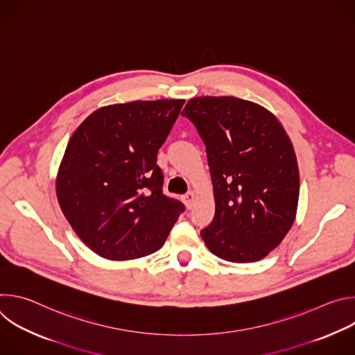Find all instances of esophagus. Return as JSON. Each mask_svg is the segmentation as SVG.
Instances as JSON below:
<instances>
[{
    "label": "esophagus",
    "mask_w": 355,
    "mask_h": 355,
    "mask_svg": "<svg viewBox=\"0 0 355 355\" xmlns=\"http://www.w3.org/2000/svg\"><path fill=\"white\" fill-rule=\"evenodd\" d=\"M193 199H195V193L193 192H188V193H185L184 196H182V200H184V204L187 205V208H192V204H193Z\"/></svg>",
    "instance_id": "1"
}]
</instances>
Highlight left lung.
Listing matches in <instances>:
<instances>
[{"label":"left lung","instance_id":"1","mask_svg":"<svg viewBox=\"0 0 355 355\" xmlns=\"http://www.w3.org/2000/svg\"><path fill=\"white\" fill-rule=\"evenodd\" d=\"M182 116L207 147L215 216L200 230L222 260L264 259L289 232L297 208L299 170L292 143L266 108L234 96H198Z\"/></svg>","mask_w":355,"mask_h":355}]
</instances>
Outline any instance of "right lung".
<instances>
[{
	"instance_id": "add662e5",
	"label": "right lung",
	"mask_w": 355,
	"mask_h": 355,
	"mask_svg": "<svg viewBox=\"0 0 355 355\" xmlns=\"http://www.w3.org/2000/svg\"><path fill=\"white\" fill-rule=\"evenodd\" d=\"M184 99L133 101L99 108L71 136L56 192L77 236L98 256L133 260L166 241L182 202L163 193L159 148Z\"/></svg>"
}]
</instances>
